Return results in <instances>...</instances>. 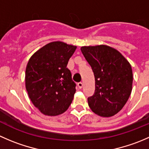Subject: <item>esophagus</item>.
<instances>
[{"label": "esophagus", "instance_id": "obj_1", "mask_svg": "<svg viewBox=\"0 0 149 149\" xmlns=\"http://www.w3.org/2000/svg\"><path fill=\"white\" fill-rule=\"evenodd\" d=\"M77 85L79 88H81L82 87H83V83H82V82H79V83H78Z\"/></svg>", "mask_w": 149, "mask_h": 149}]
</instances>
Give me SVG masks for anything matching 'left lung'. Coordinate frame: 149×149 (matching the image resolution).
<instances>
[{"mask_svg": "<svg viewBox=\"0 0 149 149\" xmlns=\"http://www.w3.org/2000/svg\"><path fill=\"white\" fill-rule=\"evenodd\" d=\"M81 50L95 78V91L88 98V106L99 116H113L123 109L131 94V65L119 51L105 45L83 46Z\"/></svg>", "mask_w": 149, "mask_h": 149, "instance_id": "1", "label": "left lung"}]
</instances>
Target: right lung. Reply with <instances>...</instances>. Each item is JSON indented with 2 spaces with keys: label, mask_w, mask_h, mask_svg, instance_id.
I'll return each instance as SVG.
<instances>
[{
  "label": "right lung",
  "mask_w": 149,
  "mask_h": 149,
  "mask_svg": "<svg viewBox=\"0 0 149 149\" xmlns=\"http://www.w3.org/2000/svg\"><path fill=\"white\" fill-rule=\"evenodd\" d=\"M77 47L52 42L34 52L25 72V85L33 104L44 115L65 112L73 101L76 84L66 68Z\"/></svg>",
  "instance_id": "obj_1"
}]
</instances>
